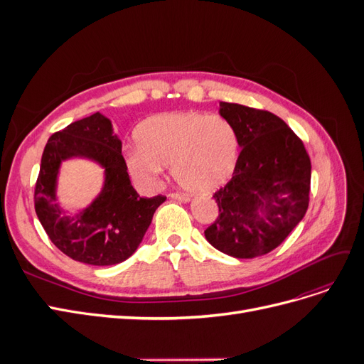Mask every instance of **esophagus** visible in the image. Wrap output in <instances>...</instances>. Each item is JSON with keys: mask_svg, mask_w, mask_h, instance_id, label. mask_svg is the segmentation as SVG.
Wrapping results in <instances>:
<instances>
[{"mask_svg": "<svg viewBox=\"0 0 364 364\" xmlns=\"http://www.w3.org/2000/svg\"><path fill=\"white\" fill-rule=\"evenodd\" d=\"M170 199H173V200H178V202H183V203H186V202H190V197L186 196V194H179V193H171L170 196Z\"/></svg>", "mask_w": 364, "mask_h": 364, "instance_id": "esophagus-1", "label": "esophagus"}]
</instances>
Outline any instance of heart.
Here are the masks:
<instances>
[{
    "instance_id": "heart-1",
    "label": "heart",
    "mask_w": 364,
    "mask_h": 364,
    "mask_svg": "<svg viewBox=\"0 0 364 364\" xmlns=\"http://www.w3.org/2000/svg\"><path fill=\"white\" fill-rule=\"evenodd\" d=\"M138 147L127 151L129 173L141 186H156L164 167L174 181L194 193H209L232 176L238 158V135L220 115L186 111L159 114L135 130Z\"/></svg>"
}]
</instances>
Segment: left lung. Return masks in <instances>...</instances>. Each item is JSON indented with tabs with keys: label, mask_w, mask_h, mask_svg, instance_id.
<instances>
[{
	"label": "left lung",
	"mask_w": 364,
	"mask_h": 364,
	"mask_svg": "<svg viewBox=\"0 0 364 364\" xmlns=\"http://www.w3.org/2000/svg\"><path fill=\"white\" fill-rule=\"evenodd\" d=\"M241 149L230 181L214 199L218 217L208 243L234 258L266 255L302 222L310 202L311 162L285 121L267 111L220 102Z\"/></svg>",
	"instance_id": "8db88e82"
}]
</instances>
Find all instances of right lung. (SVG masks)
Instances as JSON below:
<instances>
[{"mask_svg":"<svg viewBox=\"0 0 364 364\" xmlns=\"http://www.w3.org/2000/svg\"><path fill=\"white\" fill-rule=\"evenodd\" d=\"M85 159L104 170L102 190L82 210L68 212L58 202L61 162ZM164 196L144 199L130 183L112 121L100 112L74 121L51 135L42 153L35 209L53 245L91 266H114L139 247Z\"/></svg>","mask_w":364,"mask_h":364,"instance_id":"right-lung-1","label":"right lung"}]
</instances>
